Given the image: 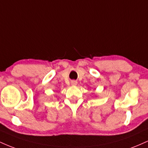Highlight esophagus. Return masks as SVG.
I'll return each mask as SVG.
<instances>
[{"instance_id": "esophagus-1", "label": "esophagus", "mask_w": 148, "mask_h": 148, "mask_svg": "<svg viewBox=\"0 0 148 148\" xmlns=\"http://www.w3.org/2000/svg\"><path fill=\"white\" fill-rule=\"evenodd\" d=\"M71 84H72V86H76V85H77V81H74V80L71 81Z\"/></svg>"}]
</instances>
